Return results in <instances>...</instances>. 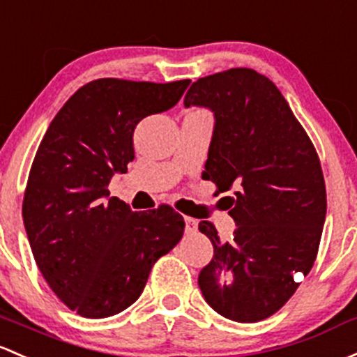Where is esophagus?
I'll list each match as a JSON object with an SVG mask.
<instances>
[{"label": "esophagus", "mask_w": 357, "mask_h": 357, "mask_svg": "<svg viewBox=\"0 0 357 357\" xmlns=\"http://www.w3.org/2000/svg\"><path fill=\"white\" fill-rule=\"evenodd\" d=\"M185 222H186V232H197L198 229V220L193 219V217H185Z\"/></svg>", "instance_id": "esophagus-1"}]
</instances>
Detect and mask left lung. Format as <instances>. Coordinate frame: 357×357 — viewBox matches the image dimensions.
I'll list each match as a JSON object with an SVG mask.
<instances>
[{
  "label": "left lung",
  "mask_w": 357,
  "mask_h": 357,
  "mask_svg": "<svg viewBox=\"0 0 357 357\" xmlns=\"http://www.w3.org/2000/svg\"><path fill=\"white\" fill-rule=\"evenodd\" d=\"M213 112L205 178L234 188V241L198 224L213 258L198 275L205 301L222 317L260 321L289 301L318 253L327 191L320 159L280 90L250 68L193 82L185 107Z\"/></svg>",
  "instance_id": "obj_1"
}]
</instances>
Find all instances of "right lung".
Masks as SVG:
<instances>
[{
  "label": "right lung",
  "instance_id": "1",
  "mask_svg": "<svg viewBox=\"0 0 357 357\" xmlns=\"http://www.w3.org/2000/svg\"><path fill=\"white\" fill-rule=\"evenodd\" d=\"M188 85L89 82L37 149L22 205L25 231L46 282L80 317L107 318L133 305L153 264L183 238L174 208L133 212L107 185L135 159L138 123L176 106Z\"/></svg>",
  "mask_w": 357,
  "mask_h": 357
}]
</instances>
